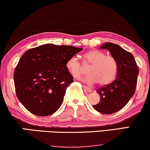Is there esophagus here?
<instances>
[{
  "label": "esophagus",
  "instance_id": "obj_1",
  "mask_svg": "<svg viewBox=\"0 0 150 150\" xmlns=\"http://www.w3.org/2000/svg\"><path fill=\"white\" fill-rule=\"evenodd\" d=\"M83 87H84V88L86 89V91H88V92H91V91H92L91 88H89V87H88V86H85V85H84V86H83Z\"/></svg>",
  "mask_w": 150,
  "mask_h": 150
}]
</instances>
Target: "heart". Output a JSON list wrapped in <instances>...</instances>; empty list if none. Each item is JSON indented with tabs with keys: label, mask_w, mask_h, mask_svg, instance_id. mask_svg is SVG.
<instances>
[{
	"label": "heart",
	"mask_w": 150,
	"mask_h": 150,
	"mask_svg": "<svg viewBox=\"0 0 150 150\" xmlns=\"http://www.w3.org/2000/svg\"><path fill=\"white\" fill-rule=\"evenodd\" d=\"M83 57L84 65H91L88 70L89 75L82 79L85 83L93 84L98 82L100 85H105L115 78L118 64L114 57L106 55L105 52L98 50H92L85 53ZM66 67L75 78H79L84 73L82 64L75 57L67 60Z\"/></svg>",
	"instance_id": "b5f03b06"
}]
</instances>
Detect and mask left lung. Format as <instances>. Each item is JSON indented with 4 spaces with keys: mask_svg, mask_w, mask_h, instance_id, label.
<instances>
[{
    "mask_svg": "<svg viewBox=\"0 0 150 150\" xmlns=\"http://www.w3.org/2000/svg\"><path fill=\"white\" fill-rule=\"evenodd\" d=\"M101 48L107 49L116 59L118 69L114 81L98 89L100 100L93 107L100 113L111 114L122 109L135 93L138 69L132 53L118 45L105 43Z\"/></svg>",
    "mask_w": 150,
    "mask_h": 150,
    "instance_id": "1",
    "label": "left lung"
}]
</instances>
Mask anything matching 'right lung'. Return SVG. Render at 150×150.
<instances>
[{"mask_svg":"<svg viewBox=\"0 0 150 150\" xmlns=\"http://www.w3.org/2000/svg\"><path fill=\"white\" fill-rule=\"evenodd\" d=\"M81 50L45 44L23 54L15 68L14 81L17 98L28 111L39 116L57 111L66 88L74 81L66 63Z\"/></svg>","mask_w":150,"mask_h":150,"instance_id":"obj_1","label":"right lung"}]
</instances>
